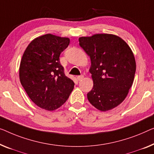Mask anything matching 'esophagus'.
I'll list each match as a JSON object with an SVG mask.
<instances>
[{
  "label": "esophagus",
  "instance_id": "34e87169",
  "mask_svg": "<svg viewBox=\"0 0 154 154\" xmlns=\"http://www.w3.org/2000/svg\"><path fill=\"white\" fill-rule=\"evenodd\" d=\"M83 78H84V75H79V76L77 77V79L78 81H81L82 79H83Z\"/></svg>",
  "mask_w": 154,
  "mask_h": 154
}]
</instances>
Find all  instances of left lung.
<instances>
[{
    "mask_svg": "<svg viewBox=\"0 0 154 154\" xmlns=\"http://www.w3.org/2000/svg\"><path fill=\"white\" fill-rule=\"evenodd\" d=\"M79 45L90 57L93 87L87 94L91 104L102 111L118 106L127 97L136 65L130 47L113 34L80 37Z\"/></svg>",
    "mask_w": 154,
    "mask_h": 154,
    "instance_id": "8db88e82",
    "label": "left lung"
}]
</instances>
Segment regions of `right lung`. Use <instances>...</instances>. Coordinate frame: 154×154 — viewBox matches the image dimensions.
Listing matches in <instances>:
<instances>
[{
  "mask_svg": "<svg viewBox=\"0 0 154 154\" xmlns=\"http://www.w3.org/2000/svg\"><path fill=\"white\" fill-rule=\"evenodd\" d=\"M69 43L68 38L45 34L32 41L22 57L20 83L34 104L47 111L63 105L74 88L59 61Z\"/></svg>",
  "mask_w": 154,
  "mask_h": 154,
  "instance_id": "add662e5",
  "label": "right lung"
}]
</instances>
